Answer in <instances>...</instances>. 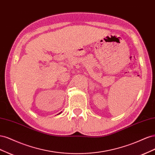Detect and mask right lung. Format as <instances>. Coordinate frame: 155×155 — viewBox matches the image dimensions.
<instances>
[{
	"instance_id": "right-lung-1",
	"label": "right lung",
	"mask_w": 155,
	"mask_h": 155,
	"mask_svg": "<svg viewBox=\"0 0 155 155\" xmlns=\"http://www.w3.org/2000/svg\"><path fill=\"white\" fill-rule=\"evenodd\" d=\"M61 112H60V113H59V114H61Z\"/></svg>"
}]
</instances>
